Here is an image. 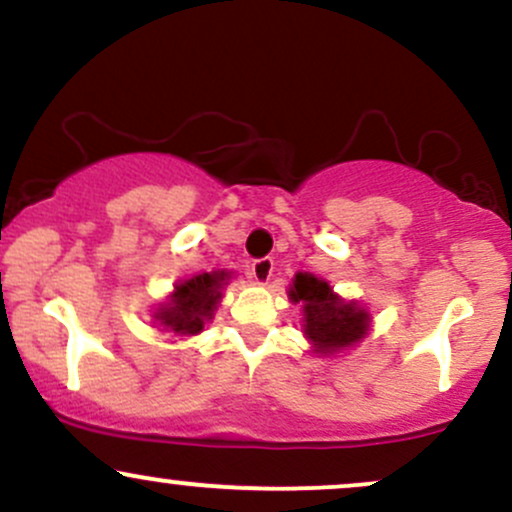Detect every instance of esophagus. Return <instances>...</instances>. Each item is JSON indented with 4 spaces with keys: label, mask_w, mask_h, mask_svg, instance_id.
Returning <instances> with one entry per match:
<instances>
[{
    "label": "esophagus",
    "mask_w": 512,
    "mask_h": 512,
    "mask_svg": "<svg viewBox=\"0 0 512 512\" xmlns=\"http://www.w3.org/2000/svg\"><path fill=\"white\" fill-rule=\"evenodd\" d=\"M272 272H274L272 257H260V260L250 264V279L257 281V284H267V281L272 279Z\"/></svg>",
    "instance_id": "1"
}]
</instances>
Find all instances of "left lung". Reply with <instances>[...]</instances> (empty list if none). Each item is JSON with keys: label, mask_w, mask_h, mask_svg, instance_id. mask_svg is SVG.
<instances>
[{"label": "left lung", "mask_w": 512, "mask_h": 512, "mask_svg": "<svg viewBox=\"0 0 512 512\" xmlns=\"http://www.w3.org/2000/svg\"><path fill=\"white\" fill-rule=\"evenodd\" d=\"M293 303L303 305V332L317 354H334L354 346L368 334L370 315L354 301H344L325 279L298 272L289 291Z\"/></svg>", "instance_id": "obj_1"}]
</instances>
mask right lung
I'll return each mask as SVG.
<instances>
[{
    "mask_svg": "<svg viewBox=\"0 0 512 512\" xmlns=\"http://www.w3.org/2000/svg\"><path fill=\"white\" fill-rule=\"evenodd\" d=\"M228 279H231V274L226 269L204 272L192 276V279H185L170 293L168 303H163L154 313L158 325L166 327L168 332L180 334V337L199 334L204 322L214 317V310L221 301V291L228 284Z\"/></svg>",
    "mask_w": 512,
    "mask_h": 512,
    "instance_id": "add662e5",
    "label": "right lung"
}]
</instances>
